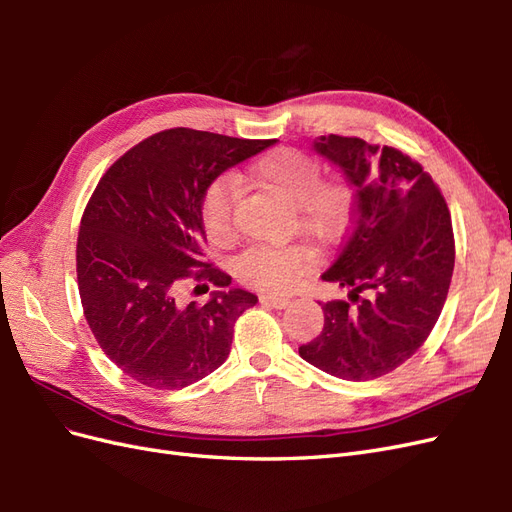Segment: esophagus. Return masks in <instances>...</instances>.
Masks as SVG:
<instances>
[{
  "mask_svg": "<svg viewBox=\"0 0 512 512\" xmlns=\"http://www.w3.org/2000/svg\"><path fill=\"white\" fill-rule=\"evenodd\" d=\"M260 303L267 305V307H275V309H284L290 299L282 297V294H260Z\"/></svg>",
  "mask_w": 512,
  "mask_h": 512,
  "instance_id": "34e87169",
  "label": "esophagus"
}]
</instances>
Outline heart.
<instances>
[{
    "label": "heart",
    "mask_w": 512,
    "mask_h": 512,
    "mask_svg": "<svg viewBox=\"0 0 512 512\" xmlns=\"http://www.w3.org/2000/svg\"><path fill=\"white\" fill-rule=\"evenodd\" d=\"M250 175L254 181L280 192L292 205L294 226L303 235L329 243L346 230L354 194L342 177L320 179L322 168L316 158L299 149H277L258 158ZM235 185L228 177L213 179L200 194L198 215L207 239L226 245L235 235ZM316 256L301 243L252 245L235 260V275L245 286L262 292H282L314 267Z\"/></svg>",
    "instance_id": "obj_1"
}]
</instances>
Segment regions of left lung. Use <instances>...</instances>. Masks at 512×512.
Masks as SVG:
<instances>
[{
    "label": "left lung",
    "mask_w": 512,
    "mask_h": 512,
    "mask_svg": "<svg viewBox=\"0 0 512 512\" xmlns=\"http://www.w3.org/2000/svg\"><path fill=\"white\" fill-rule=\"evenodd\" d=\"M320 156L354 188L352 226L324 282L348 301L322 303L324 327L299 348L342 380H374L406 363L436 327L455 269L451 211L423 166L395 147L320 136Z\"/></svg>",
    "instance_id": "8db88e82"
}]
</instances>
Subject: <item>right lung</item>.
Wrapping results in <instances>:
<instances>
[{"mask_svg":"<svg viewBox=\"0 0 512 512\" xmlns=\"http://www.w3.org/2000/svg\"><path fill=\"white\" fill-rule=\"evenodd\" d=\"M273 143L170 128L128 149L98 181L76 239V280L98 346L132 380L175 391L228 359L232 327L256 294L215 290L205 305L175 297L188 280L230 284L205 260L200 194Z\"/></svg>","mask_w":512,"mask_h":512,"instance_id":"right-lung-1","label":"right lung"}]
</instances>
